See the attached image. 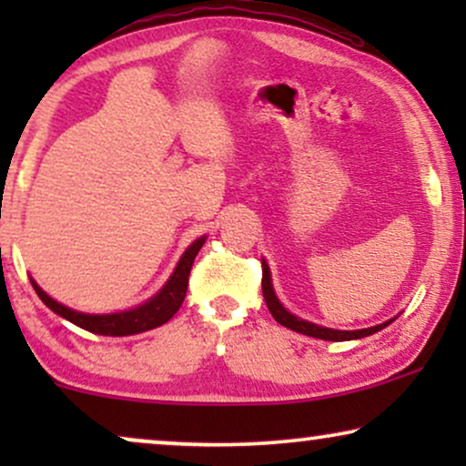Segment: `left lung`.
<instances>
[{"label": "left lung", "mask_w": 466, "mask_h": 466, "mask_svg": "<svg viewBox=\"0 0 466 466\" xmlns=\"http://www.w3.org/2000/svg\"><path fill=\"white\" fill-rule=\"evenodd\" d=\"M263 297H265V303L267 308H269L271 316L276 318V322L282 324V327L290 329V330H297V333H303V335H309V337H316V339H324V341H350V339H360V337H367V335H373L381 330L384 327H388L392 320H388L384 324H378V327H371V329H360V330H335V329H324V327H318V324H311L308 320H301V318L292 316L290 311H286L282 308V303L278 301L276 292H273V286H271V276H269V267L263 263Z\"/></svg>", "instance_id": "1"}]
</instances>
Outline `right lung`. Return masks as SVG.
Masks as SVG:
<instances>
[{
    "mask_svg": "<svg viewBox=\"0 0 466 466\" xmlns=\"http://www.w3.org/2000/svg\"><path fill=\"white\" fill-rule=\"evenodd\" d=\"M206 244V238H199L193 246L188 248L187 252L182 254L180 263H177L174 276L169 278V282L163 286L161 292L157 297H152L150 301H146L144 305H139L136 309L129 311H120V314H106V316H93V314H82V311H74L66 308V305L56 303L55 299H50L46 292H44L40 286H37L34 279V290L37 292V297L42 299L44 303L48 305L55 314H59L61 318H66L76 327L91 330V333L97 335H110V337H125V335H137L144 333V330L157 329L169 320L171 316L180 309V305L187 297V289H188V276L190 269H193L195 257L197 252L201 250V246Z\"/></svg>",
    "mask_w": 466,
    "mask_h": 466,
    "instance_id": "add662e5",
    "label": "right lung"
}]
</instances>
